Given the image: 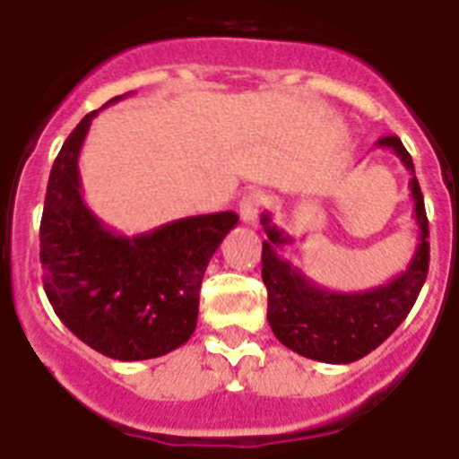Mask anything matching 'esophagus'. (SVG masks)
I'll return each mask as SVG.
<instances>
[{
    "mask_svg": "<svg viewBox=\"0 0 459 459\" xmlns=\"http://www.w3.org/2000/svg\"><path fill=\"white\" fill-rule=\"evenodd\" d=\"M265 204H267V196L263 192L247 194V196L239 201L241 220H244V222H248V225H253V222L258 220L260 211H263V206H265Z\"/></svg>",
    "mask_w": 459,
    "mask_h": 459,
    "instance_id": "1",
    "label": "esophagus"
}]
</instances>
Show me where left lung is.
<instances>
[{
    "label": "left lung",
    "mask_w": 459,
    "mask_h": 459,
    "mask_svg": "<svg viewBox=\"0 0 459 459\" xmlns=\"http://www.w3.org/2000/svg\"><path fill=\"white\" fill-rule=\"evenodd\" d=\"M410 170V194L415 201L420 244L410 265L398 277L368 291L339 293L320 289L299 267L277 255V248L291 244V237L263 212L267 241H263V281L267 287V322L274 336L293 353L310 360L346 365L372 353L398 329L415 306L429 273V220L420 182L408 149L394 134L377 142Z\"/></svg>",
    "instance_id": "8db88e82"
}]
</instances>
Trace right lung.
Masks as SVG:
<instances>
[{"mask_svg":"<svg viewBox=\"0 0 459 459\" xmlns=\"http://www.w3.org/2000/svg\"><path fill=\"white\" fill-rule=\"evenodd\" d=\"M97 113L80 120L51 166L39 225L44 291L58 320L90 348L113 360H149L194 333L208 260L239 215H192L134 237L108 230L84 204L78 170Z\"/></svg>","mask_w":459,"mask_h":459,"instance_id":"right-lung-1","label":"right lung"}]
</instances>
